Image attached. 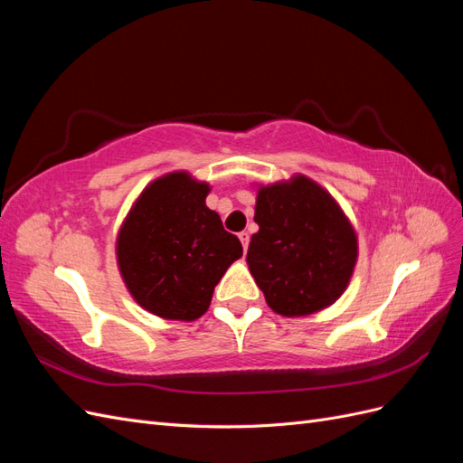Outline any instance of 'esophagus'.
Instances as JSON below:
<instances>
[{
    "mask_svg": "<svg viewBox=\"0 0 463 463\" xmlns=\"http://www.w3.org/2000/svg\"><path fill=\"white\" fill-rule=\"evenodd\" d=\"M240 241H241L243 249L247 250V247H249V233H247V232H241V233H240Z\"/></svg>",
    "mask_w": 463,
    "mask_h": 463,
    "instance_id": "34e87169",
    "label": "esophagus"
}]
</instances>
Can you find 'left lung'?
<instances>
[{
  "mask_svg": "<svg viewBox=\"0 0 463 463\" xmlns=\"http://www.w3.org/2000/svg\"><path fill=\"white\" fill-rule=\"evenodd\" d=\"M247 264L272 311L317 313L338 299L357 260V237L330 194L303 175L260 187Z\"/></svg>",
  "mask_w": 463,
  "mask_h": 463,
  "instance_id": "1",
  "label": "left lung"
}]
</instances>
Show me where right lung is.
<instances>
[{"mask_svg":"<svg viewBox=\"0 0 463 463\" xmlns=\"http://www.w3.org/2000/svg\"><path fill=\"white\" fill-rule=\"evenodd\" d=\"M208 184L167 174L141 193L118 235V264L137 303L167 320L206 313L220 278L243 255L206 206Z\"/></svg>","mask_w":463,"mask_h":463,"instance_id":"add662e5","label":"right lung"}]
</instances>
